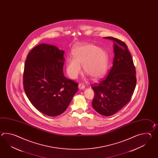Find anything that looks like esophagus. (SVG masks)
I'll return each instance as SVG.
<instances>
[{"label":"esophagus","mask_w":158,"mask_h":158,"mask_svg":"<svg viewBox=\"0 0 158 158\" xmlns=\"http://www.w3.org/2000/svg\"><path fill=\"white\" fill-rule=\"evenodd\" d=\"M78 87L81 89H84L85 88V85L83 83H80L78 85Z\"/></svg>","instance_id":"34e87169"}]
</instances>
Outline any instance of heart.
Masks as SVG:
<instances>
[{"label":"heart","mask_w":158,"mask_h":158,"mask_svg":"<svg viewBox=\"0 0 158 158\" xmlns=\"http://www.w3.org/2000/svg\"><path fill=\"white\" fill-rule=\"evenodd\" d=\"M72 54L73 58L68 60V73L72 78L77 77L81 73V65L85 72L94 80H98L106 74L108 57L106 51L93 44L74 45Z\"/></svg>","instance_id":"obj_1"}]
</instances>
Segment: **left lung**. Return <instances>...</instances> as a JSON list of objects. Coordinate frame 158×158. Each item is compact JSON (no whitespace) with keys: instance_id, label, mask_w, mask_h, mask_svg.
<instances>
[{"instance_id":"obj_1","label":"left lung","mask_w":158,"mask_h":158,"mask_svg":"<svg viewBox=\"0 0 158 158\" xmlns=\"http://www.w3.org/2000/svg\"><path fill=\"white\" fill-rule=\"evenodd\" d=\"M104 38L114 42L113 66L99 82L91 86L94 90L93 107L109 116L116 114L131 99L136 86V72L131 55L125 42L114 37Z\"/></svg>"}]
</instances>
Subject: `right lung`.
Returning <instances> with one entry per match:
<instances>
[{
	"mask_svg": "<svg viewBox=\"0 0 158 158\" xmlns=\"http://www.w3.org/2000/svg\"><path fill=\"white\" fill-rule=\"evenodd\" d=\"M64 51L40 44L27 55L23 73V86L31 103L44 114L56 116L67 110L77 82L63 73Z\"/></svg>",
	"mask_w": 158,
	"mask_h": 158,
	"instance_id": "obj_1",
	"label": "right lung"
}]
</instances>
